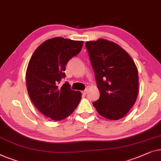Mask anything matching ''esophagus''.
Listing matches in <instances>:
<instances>
[{"label":"esophagus","instance_id":"34e87169","mask_svg":"<svg viewBox=\"0 0 161 161\" xmlns=\"http://www.w3.org/2000/svg\"><path fill=\"white\" fill-rule=\"evenodd\" d=\"M87 92H88L87 89H86L85 90H84V91H82V93H83V94H85V95H86V94L87 93Z\"/></svg>","mask_w":161,"mask_h":161}]
</instances>
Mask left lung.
Segmentation results:
<instances>
[{"instance_id": "obj_1", "label": "left lung", "mask_w": 161, "mask_h": 161, "mask_svg": "<svg viewBox=\"0 0 161 161\" xmlns=\"http://www.w3.org/2000/svg\"><path fill=\"white\" fill-rule=\"evenodd\" d=\"M100 98L92 103L101 116L117 120L134 105L139 76L134 61L116 43L100 38L85 43Z\"/></svg>"}]
</instances>
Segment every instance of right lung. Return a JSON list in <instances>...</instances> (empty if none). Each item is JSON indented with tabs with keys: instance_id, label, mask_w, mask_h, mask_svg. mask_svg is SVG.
<instances>
[{
	"instance_id": "add662e5",
	"label": "right lung",
	"mask_w": 161,
	"mask_h": 161,
	"mask_svg": "<svg viewBox=\"0 0 161 161\" xmlns=\"http://www.w3.org/2000/svg\"><path fill=\"white\" fill-rule=\"evenodd\" d=\"M83 42L55 37L36 49L26 71L27 90L37 109L47 117L60 121L69 117L81 98L69 82L59 85L65 76V65L80 53Z\"/></svg>"
}]
</instances>
